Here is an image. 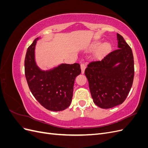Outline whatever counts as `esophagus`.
<instances>
[{
    "label": "esophagus",
    "instance_id": "34e87169",
    "mask_svg": "<svg viewBox=\"0 0 148 148\" xmlns=\"http://www.w3.org/2000/svg\"><path fill=\"white\" fill-rule=\"evenodd\" d=\"M86 69V65L84 64H81V69H82V73L83 74L84 72V70Z\"/></svg>",
    "mask_w": 148,
    "mask_h": 148
}]
</instances>
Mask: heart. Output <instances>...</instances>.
Here are the masks:
<instances>
[{
  "mask_svg": "<svg viewBox=\"0 0 148 148\" xmlns=\"http://www.w3.org/2000/svg\"><path fill=\"white\" fill-rule=\"evenodd\" d=\"M101 44H102V42H97L95 45V48L99 47L101 46ZM111 48H112V46H111L110 43H108V42L104 43L101 46L99 52H98V55H99V56H102V55H104V54H106V53L109 52V51L110 50Z\"/></svg>",
  "mask_w": 148,
  "mask_h": 148,
  "instance_id": "b5f03b06",
  "label": "heart"
}]
</instances>
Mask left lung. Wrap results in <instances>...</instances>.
Wrapping results in <instances>:
<instances>
[{"mask_svg": "<svg viewBox=\"0 0 148 148\" xmlns=\"http://www.w3.org/2000/svg\"><path fill=\"white\" fill-rule=\"evenodd\" d=\"M118 47L101 60L90 62L84 73L93 102L102 109H110L125 101L132 88L135 69L132 49L117 34ZM119 63L117 66L116 64Z\"/></svg>", "mask_w": 148, "mask_h": 148, "instance_id": "obj_1", "label": "left lung"}]
</instances>
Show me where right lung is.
Wrapping results in <instances>:
<instances>
[{"label":"right lung","instance_id":"obj_1","mask_svg":"<svg viewBox=\"0 0 148 148\" xmlns=\"http://www.w3.org/2000/svg\"><path fill=\"white\" fill-rule=\"evenodd\" d=\"M28 48L25 60V73L31 93L40 104L52 111L64 110L70 105L75 78L81 73L78 63L62 64L53 69L42 71L35 62L37 40Z\"/></svg>","mask_w":148,"mask_h":148}]
</instances>
